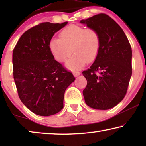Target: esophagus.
<instances>
[{
    "label": "esophagus",
    "instance_id": "esophagus-1",
    "mask_svg": "<svg viewBox=\"0 0 146 146\" xmlns=\"http://www.w3.org/2000/svg\"><path fill=\"white\" fill-rule=\"evenodd\" d=\"M73 74L75 77H77L80 75V72H73Z\"/></svg>",
    "mask_w": 146,
    "mask_h": 146
}]
</instances>
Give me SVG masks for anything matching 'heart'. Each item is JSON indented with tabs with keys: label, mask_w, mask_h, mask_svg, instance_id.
Masks as SVG:
<instances>
[{
	"label": "heart",
	"mask_w": 146,
	"mask_h": 146,
	"mask_svg": "<svg viewBox=\"0 0 146 146\" xmlns=\"http://www.w3.org/2000/svg\"><path fill=\"white\" fill-rule=\"evenodd\" d=\"M60 38H52L49 42L50 51L56 60L63 62L74 54L66 63L70 70L76 71L92 62L96 58L100 46V37L92 28L72 25L64 28L59 35ZM72 50H71V49Z\"/></svg>",
	"instance_id": "1"
}]
</instances>
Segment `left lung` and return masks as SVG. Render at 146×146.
<instances>
[{
	"instance_id": "obj_1",
	"label": "left lung",
	"mask_w": 146,
	"mask_h": 146,
	"mask_svg": "<svg viewBox=\"0 0 146 146\" xmlns=\"http://www.w3.org/2000/svg\"><path fill=\"white\" fill-rule=\"evenodd\" d=\"M98 32L100 46L96 58L83 76L87 85L83 90L85 102L92 108L106 110L123 99L131 78V48L118 24L106 14L81 20ZM100 71L97 75L95 72Z\"/></svg>"
}]
</instances>
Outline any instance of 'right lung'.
<instances>
[{
  "label": "right lung",
  "instance_id": "add662e5",
  "mask_svg": "<svg viewBox=\"0 0 146 146\" xmlns=\"http://www.w3.org/2000/svg\"><path fill=\"white\" fill-rule=\"evenodd\" d=\"M67 24H39L26 31L13 50V76L19 96L28 109L41 116L56 114L63 108L66 90L75 80L48 48L54 35Z\"/></svg>",
  "mask_w": 146,
  "mask_h": 146
}]
</instances>
